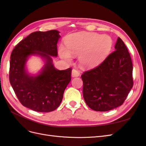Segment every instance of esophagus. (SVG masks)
<instances>
[{"label": "esophagus", "instance_id": "esophagus-1", "mask_svg": "<svg viewBox=\"0 0 146 146\" xmlns=\"http://www.w3.org/2000/svg\"><path fill=\"white\" fill-rule=\"evenodd\" d=\"M79 76H80V72L76 69H73L72 70V76L73 77H78Z\"/></svg>", "mask_w": 146, "mask_h": 146}]
</instances>
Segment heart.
<instances>
[{
  "label": "heart",
  "mask_w": 146,
  "mask_h": 146,
  "mask_svg": "<svg viewBox=\"0 0 146 146\" xmlns=\"http://www.w3.org/2000/svg\"><path fill=\"white\" fill-rule=\"evenodd\" d=\"M66 47L60 46L59 53L63 58L70 61L72 56L79 55V63L84 69L98 66L111 50L113 41L107 35L95 32H78L66 39Z\"/></svg>",
  "instance_id": "b5f03b06"
}]
</instances>
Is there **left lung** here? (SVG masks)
<instances>
[{
  "label": "left lung",
  "instance_id": "8db88e82",
  "mask_svg": "<svg viewBox=\"0 0 146 146\" xmlns=\"http://www.w3.org/2000/svg\"><path fill=\"white\" fill-rule=\"evenodd\" d=\"M114 48L100 64L81 76L84 100L97 111H107L122 105L133 85L131 56L120 38Z\"/></svg>",
  "mask_w": 146,
  "mask_h": 146
}]
</instances>
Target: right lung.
I'll return each mask as SVG.
<instances>
[{"label": "right lung", "instance_id": "obj_1", "mask_svg": "<svg viewBox=\"0 0 146 146\" xmlns=\"http://www.w3.org/2000/svg\"><path fill=\"white\" fill-rule=\"evenodd\" d=\"M59 33L56 30L33 32L17 44L11 52L10 84L21 104L35 111L47 113L58 108L71 80V68L60 70L52 63L50 56L58 55ZM32 54L41 56L46 61L36 76H30L25 69L28 57Z\"/></svg>", "mask_w": 146, "mask_h": 146}]
</instances>
